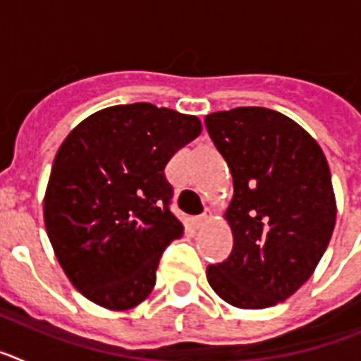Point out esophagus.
Returning a JSON list of instances; mask_svg holds the SVG:
<instances>
[{"label": "esophagus", "mask_w": 361, "mask_h": 361, "mask_svg": "<svg viewBox=\"0 0 361 361\" xmlns=\"http://www.w3.org/2000/svg\"><path fill=\"white\" fill-rule=\"evenodd\" d=\"M212 212H204L202 215H199V216H195V220H193V222H195V226L197 228H202L204 224H206V222H208V220H212Z\"/></svg>", "instance_id": "1"}]
</instances>
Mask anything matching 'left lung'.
I'll list each match as a JSON object with an SVG mask.
<instances>
[{
  "label": "left lung",
  "instance_id": "1",
  "mask_svg": "<svg viewBox=\"0 0 361 361\" xmlns=\"http://www.w3.org/2000/svg\"><path fill=\"white\" fill-rule=\"evenodd\" d=\"M206 128L233 177L224 213L233 250L208 266V282L235 307L276 305L304 286L333 235L327 159L300 124L269 108L215 111Z\"/></svg>",
  "mask_w": 361,
  "mask_h": 361
}]
</instances>
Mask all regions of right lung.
<instances>
[{"label": "right lung", "instance_id": "1", "mask_svg": "<svg viewBox=\"0 0 361 361\" xmlns=\"http://www.w3.org/2000/svg\"><path fill=\"white\" fill-rule=\"evenodd\" d=\"M200 130L195 116L119 104L86 117L59 146L44 226L68 280L94 304L124 311L152 293L162 251L184 233L164 168Z\"/></svg>", "mask_w": 361, "mask_h": 361}]
</instances>
